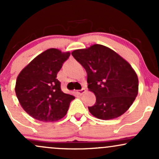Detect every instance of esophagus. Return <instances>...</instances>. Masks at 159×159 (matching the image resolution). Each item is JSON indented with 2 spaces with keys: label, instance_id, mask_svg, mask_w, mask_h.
I'll use <instances>...</instances> for the list:
<instances>
[{
  "label": "esophagus",
  "instance_id": "esophagus-1",
  "mask_svg": "<svg viewBox=\"0 0 159 159\" xmlns=\"http://www.w3.org/2000/svg\"><path fill=\"white\" fill-rule=\"evenodd\" d=\"M86 92V89L85 88H82L81 90H78V95H82V94H84V93Z\"/></svg>",
  "mask_w": 159,
  "mask_h": 159
}]
</instances>
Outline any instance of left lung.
I'll list each match as a JSON object with an SVG mask.
<instances>
[{"label": "left lung", "instance_id": "1", "mask_svg": "<svg viewBox=\"0 0 159 159\" xmlns=\"http://www.w3.org/2000/svg\"><path fill=\"white\" fill-rule=\"evenodd\" d=\"M85 69L89 90L96 103L88 107L95 117L107 120L123 115L138 93V78L132 66L112 49L95 44L72 52Z\"/></svg>", "mask_w": 159, "mask_h": 159}]
</instances>
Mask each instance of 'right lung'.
Wrapping results in <instances>:
<instances>
[{"mask_svg": "<svg viewBox=\"0 0 159 159\" xmlns=\"http://www.w3.org/2000/svg\"><path fill=\"white\" fill-rule=\"evenodd\" d=\"M70 52L49 48L20 72L15 91L23 109L34 119L54 122L66 114L75 96L61 90L57 75Z\"/></svg>", "mask_w": 159, "mask_h": 159, "instance_id": "1", "label": "right lung"}]
</instances>
